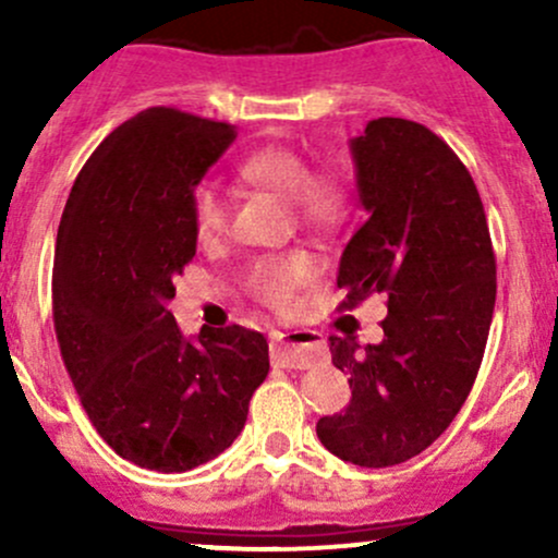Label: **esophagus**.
<instances>
[{
    "label": "esophagus",
    "instance_id": "esophagus-1",
    "mask_svg": "<svg viewBox=\"0 0 558 558\" xmlns=\"http://www.w3.org/2000/svg\"><path fill=\"white\" fill-rule=\"evenodd\" d=\"M269 356L278 367L286 369H305L313 364L324 362L326 345L318 331H286L278 335L269 345Z\"/></svg>",
    "mask_w": 558,
    "mask_h": 558
}]
</instances>
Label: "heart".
Instances as JSON below:
<instances>
[{
    "instance_id": "b5f03b06",
    "label": "heart",
    "mask_w": 558,
    "mask_h": 558,
    "mask_svg": "<svg viewBox=\"0 0 558 558\" xmlns=\"http://www.w3.org/2000/svg\"><path fill=\"white\" fill-rule=\"evenodd\" d=\"M245 183L283 196L294 218L313 229H335L345 218L351 194L342 174L331 170L311 172V161L291 145H267L247 154L238 165ZM191 221L199 243H216L232 221V205L221 185L202 180L191 191ZM315 269L313 253L305 247L272 253L247 264L245 280L253 294L267 305L283 307L294 300L296 289L311 280Z\"/></svg>"
}]
</instances>
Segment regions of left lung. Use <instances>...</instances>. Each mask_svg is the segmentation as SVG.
Segmentation results:
<instances>
[{
	"instance_id": "left-lung-1",
	"label": "left lung",
	"mask_w": 558,
	"mask_h": 558,
	"mask_svg": "<svg viewBox=\"0 0 558 558\" xmlns=\"http://www.w3.org/2000/svg\"><path fill=\"white\" fill-rule=\"evenodd\" d=\"M367 221L340 258L342 307L388 296L384 342L329 337L351 404L315 424L326 451L359 466L413 459L451 426L481 369L497 258L475 180L424 123L375 118L351 140Z\"/></svg>"
}]
</instances>
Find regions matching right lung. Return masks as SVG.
<instances>
[{
  "label": "right lung",
  "mask_w": 558,
  "mask_h": 558,
  "mask_svg": "<svg viewBox=\"0 0 558 558\" xmlns=\"http://www.w3.org/2000/svg\"><path fill=\"white\" fill-rule=\"evenodd\" d=\"M232 123L148 107L83 165L61 213L53 326L83 410L121 459L185 472L227 451L269 373L245 326L185 340L167 311L196 253L191 191L234 143Z\"/></svg>",
  "instance_id": "right-lung-1"
}]
</instances>
